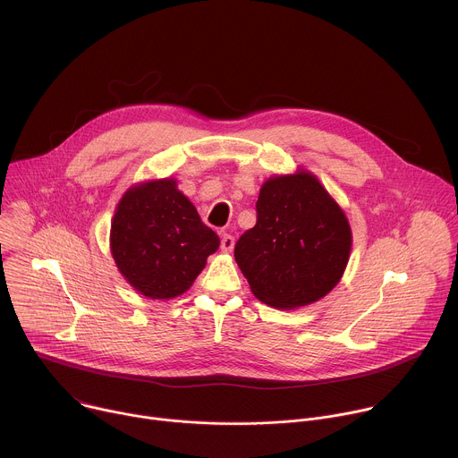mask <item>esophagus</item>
<instances>
[{"label":"esophagus","mask_w":458,"mask_h":458,"mask_svg":"<svg viewBox=\"0 0 458 458\" xmlns=\"http://www.w3.org/2000/svg\"><path fill=\"white\" fill-rule=\"evenodd\" d=\"M220 247H222L224 252H231V250L234 249V236L224 233V234H222V245H220Z\"/></svg>","instance_id":"esophagus-1"}]
</instances>
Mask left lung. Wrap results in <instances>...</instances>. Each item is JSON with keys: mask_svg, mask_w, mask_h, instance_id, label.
Segmentation results:
<instances>
[{"mask_svg": "<svg viewBox=\"0 0 458 458\" xmlns=\"http://www.w3.org/2000/svg\"><path fill=\"white\" fill-rule=\"evenodd\" d=\"M256 225L234 247L252 293L277 310L308 306L340 281L352 234L342 208L310 172L270 177Z\"/></svg>", "mask_w": 458, "mask_h": 458, "instance_id": "8db88e82", "label": "left lung"}]
</instances>
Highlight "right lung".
Wrapping results in <instances>:
<instances>
[{
  "mask_svg": "<svg viewBox=\"0 0 458 458\" xmlns=\"http://www.w3.org/2000/svg\"><path fill=\"white\" fill-rule=\"evenodd\" d=\"M220 245L174 179L132 186L111 224V252L123 277L141 295L174 299L184 293Z\"/></svg>",
  "mask_w": 458,
  "mask_h": 458,
  "instance_id": "right-lung-1",
  "label": "right lung"
}]
</instances>
